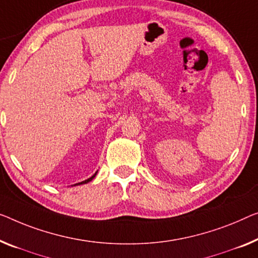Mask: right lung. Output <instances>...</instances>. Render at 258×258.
Listing matches in <instances>:
<instances>
[{
  "instance_id": "add662e5",
  "label": "right lung",
  "mask_w": 258,
  "mask_h": 258,
  "mask_svg": "<svg viewBox=\"0 0 258 258\" xmlns=\"http://www.w3.org/2000/svg\"><path fill=\"white\" fill-rule=\"evenodd\" d=\"M96 175H97V171H96V172H95V174H94V175H92L90 178H88V179H86V180H83V182H81V183H76V184H74V185H81V184H87V183H89V182H90V180H92V179H94V177H95V176H96Z\"/></svg>"
}]
</instances>
